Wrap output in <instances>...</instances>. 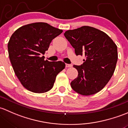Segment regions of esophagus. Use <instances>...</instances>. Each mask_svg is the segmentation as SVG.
Instances as JSON below:
<instances>
[{
    "label": "esophagus",
    "instance_id": "34e87169",
    "mask_svg": "<svg viewBox=\"0 0 128 128\" xmlns=\"http://www.w3.org/2000/svg\"><path fill=\"white\" fill-rule=\"evenodd\" d=\"M65 66H66V67H67V68H69V67H72V64H65Z\"/></svg>",
    "mask_w": 128,
    "mask_h": 128
}]
</instances>
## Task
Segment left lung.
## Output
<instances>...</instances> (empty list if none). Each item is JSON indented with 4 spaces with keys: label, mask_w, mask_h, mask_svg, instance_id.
Instances as JSON below:
<instances>
[{
    "label": "left lung",
    "mask_w": 128,
    "mask_h": 128,
    "mask_svg": "<svg viewBox=\"0 0 128 128\" xmlns=\"http://www.w3.org/2000/svg\"><path fill=\"white\" fill-rule=\"evenodd\" d=\"M76 55H85L81 65H73L78 72L71 82L72 89L82 96L100 91L113 76L118 60L117 46L106 33L84 26L64 33Z\"/></svg>",
    "instance_id": "obj_1"
}]
</instances>
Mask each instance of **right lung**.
<instances>
[{"mask_svg":"<svg viewBox=\"0 0 128 128\" xmlns=\"http://www.w3.org/2000/svg\"><path fill=\"white\" fill-rule=\"evenodd\" d=\"M63 31L46 23L22 26L8 43L9 58L16 76L24 88L35 93H44L54 86L56 75L65 68L62 61L44 60L52 40Z\"/></svg>","mask_w":128,"mask_h":128,"instance_id":"1","label":"right lung"}]
</instances>
